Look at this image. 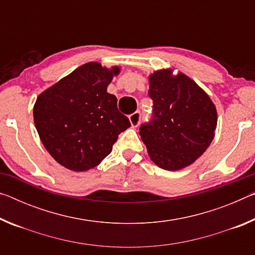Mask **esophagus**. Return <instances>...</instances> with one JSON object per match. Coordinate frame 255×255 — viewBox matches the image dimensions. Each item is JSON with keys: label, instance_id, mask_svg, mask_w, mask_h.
<instances>
[{"label": "esophagus", "instance_id": "1", "mask_svg": "<svg viewBox=\"0 0 255 255\" xmlns=\"http://www.w3.org/2000/svg\"><path fill=\"white\" fill-rule=\"evenodd\" d=\"M129 122H130L132 127H137L140 123V112H135L129 116Z\"/></svg>", "mask_w": 255, "mask_h": 255}]
</instances>
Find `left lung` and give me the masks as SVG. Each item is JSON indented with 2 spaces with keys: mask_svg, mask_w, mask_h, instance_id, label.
Wrapping results in <instances>:
<instances>
[{
  "mask_svg": "<svg viewBox=\"0 0 255 255\" xmlns=\"http://www.w3.org/2000/svg\"><path fill=\"white\" fill-rule=\"evenodd\" d=\"M153 119L139 135L152 161L161 169L178 171L196 162L215 137L217 109L210 97L189 76L173 68L148 75Z\"/></svg>",
  "mask_w": 255,
  "mask_h": 255,
  "instance_id": "obj_1",
  "label": "left lung"
}]
</instances>
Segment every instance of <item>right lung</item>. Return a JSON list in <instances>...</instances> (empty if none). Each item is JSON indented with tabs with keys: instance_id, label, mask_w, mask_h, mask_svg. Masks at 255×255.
Segmentation results:
<instances>
[{
	"instance_id": "1",
	"label": "right lung",
	"mask_w": 255,
	"mask_h": 255,
	"mask_svg": "<svg viewBox=\"0 0 255 255\" xmlns=\"http://www.w3.org/2000/svg\"><path fill=\"white\" fill-rule=\"evenodd\" d=\"M120 66L90 62L77 67L37 97L33 122L42 145L56 162L74 172L99 165L118 135L130 127L107 92Z\"/></svg>"
}]
</instances>
